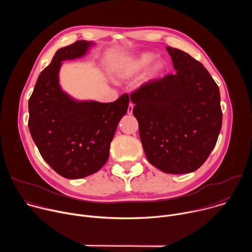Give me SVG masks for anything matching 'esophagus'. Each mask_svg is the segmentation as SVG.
<instances>
[{
    "mask_svg": "<svg viewBox=\"0 0 252 252\" xmlns=\"http://www.w3.org/2000/svg\"><path fill=\"white\" fill-rule=\"evenodd\" d=\"M132 110H133V104L132 103H129L128 107H127V114L128 115H131L132 114Z\"/></svg>",
    "mask_w": 252,
    "mask_h": 252,
    "instance_id": "obj_1",
    "label": "esophagus"
}]
</instances>
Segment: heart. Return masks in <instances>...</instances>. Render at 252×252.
<instances>
[{
    "label": "heart",
    "instance_id": "heart-1",
    "mask_svg": "<svg viewBox=\"0 0 252 252\" xmlns=\"http://www.w3.org/2000/svg\"><path fill=\"white\" fill-rule=\"evenodd\" d=\"M157 58V55L154 53H141L139 55L129 57L127 59H125L117 63L115 67V76L117 79L126 81L129 80L136 75H138L140 71H142L145 68L153 62L145 74V81L146 82H152L154 80L158 79L161 77L164 71L166 70L167 63L163 60H157L154 62Z\"/></svg>",
    "mask_w": 252,
    "mask_h": 252
}]
</instances>
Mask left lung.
Wrapping results in <instances>:
<instances>
[{
	"label": "left lung",
	"instance_id": "8db88e82",
	"mask_svg": "<svg viewBox=\"0 0 252 252\" xmlns=\"http://www.w3.org/2000/svg\"><path fill=\"white\" fill-rule=\"evenodd\" d=\"M175 74L130 94L148 160L165 173L199 168L218 141L222 112L220 89L202 63L166 47Z\"/></svg>",
	"mask_w": 252,
	"mask_h": 252
}]
</instances>
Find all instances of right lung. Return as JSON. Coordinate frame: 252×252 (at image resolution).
<instances>
[{
	"label": "right lung",
	"instance_id": "right-lung-1",
	"mask_svg": "<svg viewBox=\"0 0 252 252\" xmlns=\"http://www.w3.org/2000/svg\"><path fill=\"white\" fill-rule=\"evenodd\" d=\"M94 46L77 41L61 48L40 74L29 99V129L44 160L60 175L77 179L99 170L109 159L117 126L129 98L116 101L78 100L60 85L63 61L80 59Z\"/></svg>",
	"mask_w": 252,
	"mask_h": 252
}]
</instances>
